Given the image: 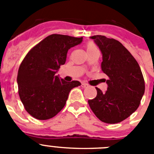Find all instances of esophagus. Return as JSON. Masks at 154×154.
Segmentation results:
<instances>
[{
  "label": "esophagus",
  "instance_id": "1",
  "mask_svg": "<svg viewBox=\"0 0 154 154\" xmlns=\"http://www.w3.org/2000/svg\"><path fill=\"white\" fill-rule=\"evenodd\" d=\"M82 86L83 87V88H87V87H89V85L87 83H85V82H82Z\"/></svg>",
  "mask_w": 154,
  "mask_h": 154
}]
</instances>
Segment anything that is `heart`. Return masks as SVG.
I'll return each instance as SVG.
<instances>
[{
  "instance_id": "obj_1",
  "label": "heart",
  "mask_w": 154,
  "mask_h": 154,
  "mask_svg": "<svg viewBox=\"0 0 154 154\" xmlns=\"http://www.w3.org/2000/svg\"><path fill=\"white\" fill-rule=\"evenodd\" d=\"M85 47H86L87 51H89V50H92V49H96V48H97V47H96V45H95V43H93V42H88Z\"/></svg>"
}]
</instances>
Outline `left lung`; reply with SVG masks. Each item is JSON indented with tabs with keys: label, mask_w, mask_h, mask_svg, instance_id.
I'll list each match as a JSON object with an SVG mask.
<instances>
[{
	"label": "left lung",
	"mask_w": 154,
	"mask_h": 154,
	"mask_svg": "<svg viewBox=\"0 0 154 154\" xmlns=\"http://www.w3.org/2000/svg\"><path fill=\"white\" fill-rule=\"evenodd\" d=\"M103 55L101 68L109 77L108 88H98L95 99L89 100L96 117L103 123H120L134 112L140 104L145 82L138 62L119 41L103 35L90 37Z\"/></svg>",
	"instance_id": "1"
}]
</instances>
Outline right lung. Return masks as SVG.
<instances>
[{
    "label": "right lung",
    "mask_w": 154,
    "mask_h": 154,
    "mask_svg": "<svg viewBox=\"0 0 154 154\" xmlns=\"http://www.w3.org/2000/svg\"><path fill=\"white\" fill-rule=\"evenodd\" d=\"M82 42V37L54 34L24 57L17 72L18 93L24 109L34 118L54 117L65 106L70 91L81 85L79 81L65 82L55 74L65 63L69 49Z\"/></svg>",
    "instance_id": "right-lung-1"
}]
</instances>
